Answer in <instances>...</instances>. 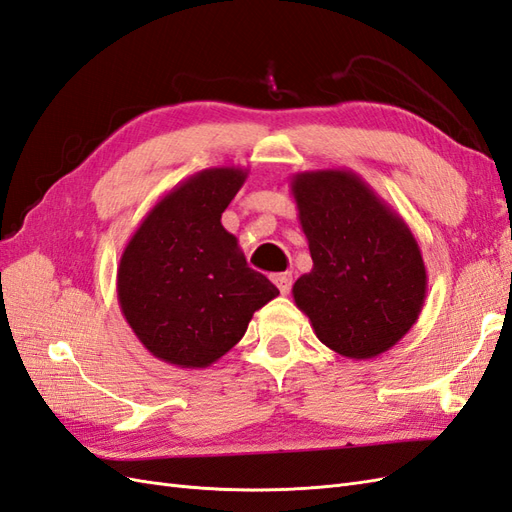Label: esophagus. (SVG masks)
Returning <instances> with one entry per match:
<instances>
[{
    "label": "esophagus",
    "mask_w": 512,
    "mask_h": 512,
    "mask_svg": "<svg viewBox=\"0 0 512 512\" xmlns=\"http://www.w3.org/2000/svg\"><path fill=\"white\" fill-rule=\"evenodd\" d=\"M274 285L279 287L281 294H287L292 290V274L290 272H281V274H274Z\"/></svg>",
    "instance_id": "esophagus-1"
}]
</instances>
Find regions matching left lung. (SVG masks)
Masks as SVG:
<instances>
[{"label": "left lung", "instance_id": "1", "mask_svg": "<svg viewBox=\"0 0 512 512\" xmlns=\"http://www.w3.org/2000/svg\"><path fill=\"white\" fill-rule=\"evenodd\" d=\"M290 188L313 259L292 287L296 307L337 355H383L424 307L428 277L415 235L352 170H305Z\"/></svg>", "mask_w": 512, "mask_h": 512}]
</instances>
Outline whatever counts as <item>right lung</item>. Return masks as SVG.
<instances>
[{"label": "right lung", "instance_id": "obj_1", "mask_svg": "<svg viewBox=\"0 0 512 512\" xmlns=\"http://www.w3.org/2000/svg\"><path fill=\"white\" fill-rule=\"evenodd\" d=\"M248 170L216 166L175 186L144 216L121 255L116 294L131 331L155 359L186 370L216 363L253 313L279 296L246 266L220 216Z\"/></svg>", "mask_w": 512, "mask_h": 512}]
</instances>
